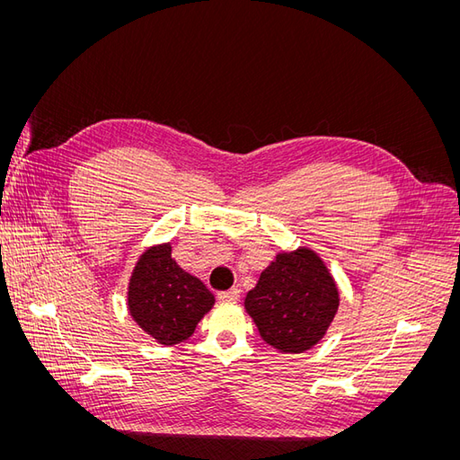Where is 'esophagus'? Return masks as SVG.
I'll return each instance as SVG.
<instances>
[{
	"label": "esophagus",
	"instance_id": "34e87169",
	"mask_svg": "<svg viewBox=\"0 0 460 460\" xmlns=\"http://www.w3.org/2000/svg\"><path fill=\"white\" fill-rule=\"evenodd\" d=\"M218 299L220 301H238L240 299V289L232 288L226 291H218Z\"/></svg>",
	"mask_w": 460,
	"mask_h": 460
}]
</instances>
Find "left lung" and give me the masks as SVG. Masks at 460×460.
<instances>
[{"label":"left lung","instance_id":"8db88e82","mask_svg":"<svg viewBox=\"0 0 460 460\" xmlns=\"http://www.w3.org/2000/svg\"><path fill=\"white\" fill-rule=\"evenodd\" d=\"M243 305L264 341L282 353H303L324 338L340 294L324 261L299 247L276 255Z\"/></svg>","mask_w":460,"mask_h":460}]
</instances>
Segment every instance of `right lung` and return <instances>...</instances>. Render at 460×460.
<instances>
[{
  "instance_id": "add662e5",
  "label": "right lung",
  "mask_w": 460,
  "mask_h": 460,
  "mask_svg": "<svg viewBox=\"0 0 460 460\" xmlns=\"http://www.w3.org/2000/svg\"><path fill=\"white\" fill-rule=\"evenodd\" d=\"M171 253V243L146 249L128 284L130 316L163 345L188 340L215 305L211 291L199 278L180 269Z\"/></svg>"
}]
</instances>
